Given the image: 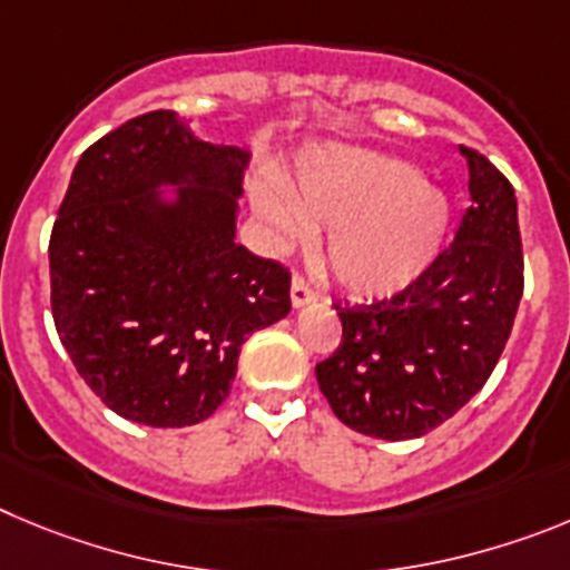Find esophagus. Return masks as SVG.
Instances as JSON below:
<instances>
[{
  "label": "esophagus",
  "mask_w": 570,
  "mask_h": 570,
  "mask_svg": "<svg viewBox=\"0 0 570 570\" xmlns=\"http://www.w3.org/2000/svg\"><path fill=\"white\" fill-rule=\"evenodd\" d=\"M289 297H292V306H295V309H304L306 304H312V301H315V289H312V286L301 278V275H295V278H292Z\"/></svg>",
  "instance_id": "esophagus-1"
}]
</instances>
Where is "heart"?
I'll use <instances>...</instances> for the list:
<instances>
[{"label": "heart", "instance_id": "b5f03b06", "mask_svg": "<svg viewBox=\"0 0 570 570\" xmlns=\"http://www.w3.org/2000/svg\"><path fill=\"white\" fill-rule=\"evenodd\" d=\"M253 209L275 247L325 229L323 261L355 297L406 289L438 258L451 224L445 193L412 164L355 147H315L281 184H258Z\"/></svg>", "mask_w": 570, "mask_h": 570}]
</instances>
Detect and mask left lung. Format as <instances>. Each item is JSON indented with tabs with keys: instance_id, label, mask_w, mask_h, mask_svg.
I'll return each mask as SVG.
<instances>
[{
	"instance_id": "obj_1",
	"label": "left lung",
	"mask_w": 570,
	"mask_h": 570,
	"mask_svg": "<svg viewBox=\"0 0 570 570\" xmlns=\"http://www.w3.org/2000/svg\"><path fill=\"white\" fill-rule=\"evenodd\" d=\"M454 244L386 301L335 306L343 341L315 366L323 397L348 429L414 440L438 429L485 386L522 297V244L509 178L480 153Z\"/></svg>"
}]
</instances>
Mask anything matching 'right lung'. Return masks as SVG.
Segmentation results:
<instances>
[{"label": "right lung", "mask_w": 570, "mask_h": 570, "mask_svg": "<svg viewBox=\"0 0 570 570\" xmlns=\"http://www.w3.org/2000/svg\"><path fill=\"white\" fill-rule=\"evenodd\" d=\"M249 158L153 110L76 164L50 235V304L70 361L125 420H207L244 341L289 315V273L235 240Z\"/></svg>", "instance_id": "right-lung-1"}]
</instances>
